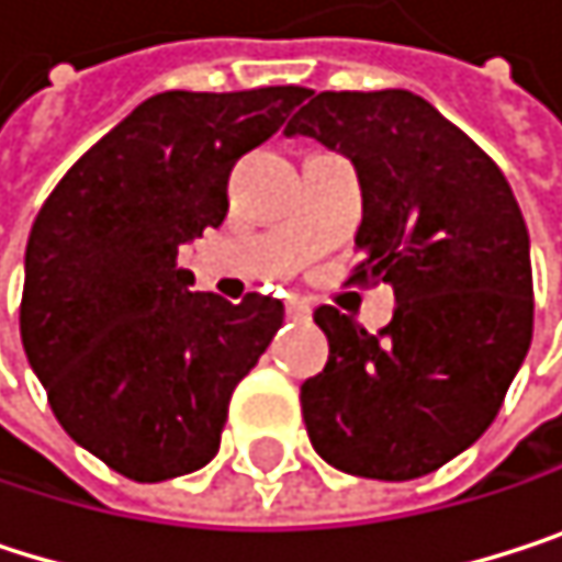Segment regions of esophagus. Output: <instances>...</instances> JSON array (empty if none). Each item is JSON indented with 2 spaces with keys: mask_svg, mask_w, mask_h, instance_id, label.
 <instances>
[{
  "mask_svg": "<svg viewBox=\"0 0 562 562\" xmlns=\"http://www.w3.org/2000/svg\"><path fill=\"white\" fill-rule=\"evenodd\" d=\"M286 316H290L293 323H310V319H313V306L303 303V300H290V303H286Z\"/></svg>",
  "mask_w": 562,
  "mask_h": 562,
  "instance_id": "1",
  "label": "esophagus"
}]
</instances>
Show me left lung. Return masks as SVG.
I'll return each mask as SVG.
<instances>
[{
  "label": "left lung",
  "instance_id": "left-lung-1",
  "mask_svg": "<svg viewBox=\"0 0 562 562\" xmlns=\"http://www.w3.org/2000/svg\"><path fill=\"white\" fill-rule=\"evenodd\" d=\"M286 134L356 164L352 283L395 290V316L375 336L336 306L316 310L329 362L300 389L310 441L346 474H431L491 428L527 359L524 213L501 167L412 91H313Z\"/></svg>",
  "mask_w": 562,
  "mask_h": 562
}]
</instances>
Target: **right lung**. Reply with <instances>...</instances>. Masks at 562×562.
Listing matches in <instances>:
<instances>
[{
	"label": "right lung",
	"instance_id": "1",
	"mask_svg": "<svg viewBox=\"0 0 562 562\" xmlns=\"http://www.w3.org/2000/svg\"><path fill=\"white\" fill-rule=\"evenodd\" d=\"M306 98L300 85L154 94L75 160L32 223L29 366L71 441L131 481L216 454L233 389L283 326L279 300L190 293L177 249L223 223L233 164Z\"/></svg>",
	"mask_w": 562,
	"mask_h": 562
}]
</instances>
